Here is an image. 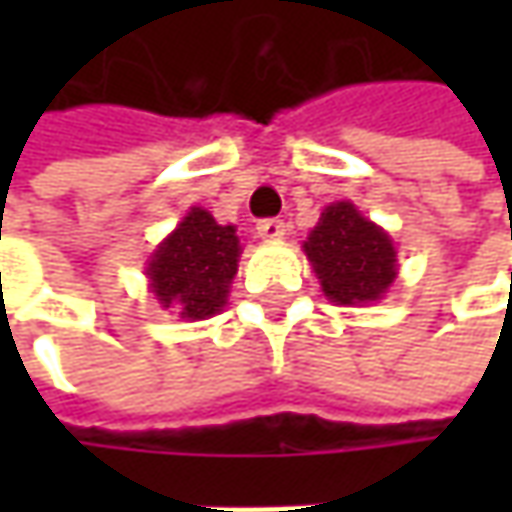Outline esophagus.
<instances>
[{
  "label": "esophagus",
  "mask_w": 512,
  "mask_h": 512,
  "mask_svg": "<svg viewBox=\"0 0 512 512\" xmlns=\"http://www.w3.org/2000/svg\"><path fill=\"white\" fill-rule=\"evenodd\" d=\"M256 230H259V236L267 239V242H279V239H285L287 233V227L282 219H262V222L256 225Z\"/></svg>",
  "instance_id": "1"
}]
</instances>
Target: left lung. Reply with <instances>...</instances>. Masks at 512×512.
Wrapping results in <instances>:
<instances>
[{
    "mask_svg": "<svg viewBox=\"0 0 512 512\" xmlns=\"http://www.w3.org/2000/svg\"><path fill=\"white\" fill-rule=\"evenodd\" d=\"M302 247L325 296L336 305L379 302L399 273L393 239L364 219L353 202L327 205Z\"/></svg>",
    "mask_w": 512,
    "mask_h": 512,
    "instance_id": "8db88e82",
    "label": "left lung"
}]
</instances>
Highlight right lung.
Masks as SVG:
<instances>
[{
  "label": "right lung",
  "instance_id": "add662e5",
  "mask_svg": "<svg viewBox=\"0 0 512 512\" xmlns=\"http://www.w3.org/2000/svg\"><path fill=\"white\" fill-rule=\"evenodd\" d=\"M239 236L207 210L190 207L148 262L156 302L187 322L216 316L227 305L230 282L239 270Z\"/></svg>",
  "mask_w": 512,
  "mask_h": 512
}]
</instances>
